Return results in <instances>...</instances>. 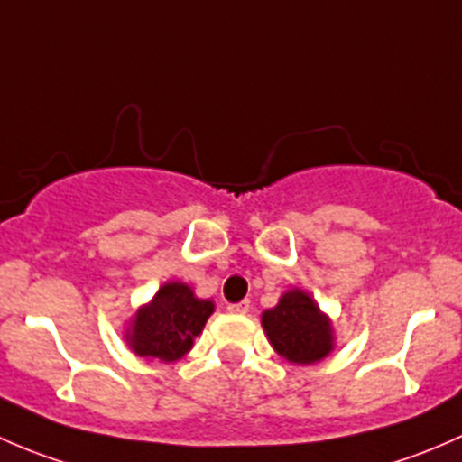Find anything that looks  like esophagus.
I'll return each instance as SVG.
<instances>
[{"instance_id":"34e87169","label":"esophagus","mask_w":462,"mask_h":462,"mask_svg":"<svg viewBox=\"0 0 462 462\" xmlns=\"http://www.w3.org/2000/svg\"><path fill=\"white\" fill-rule=\"evenodd\" d=\"M229 313H237V316H245V313H249V309H251V304H249V300H242V302H233V304H229Z\"/></svg>"}]
</instances>
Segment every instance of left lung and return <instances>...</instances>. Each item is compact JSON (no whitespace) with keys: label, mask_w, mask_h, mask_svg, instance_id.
<instances>
[{"label":"left lung","mask_w":462,"mask_h":462,"mask_svg":"<svg viewBox=\"0 0 462 462\" xmlns=\"http://www.w3.org/2000/svg\"><path fill=\"white\" fill-rule=\"evenodd\" d=\"M263 327L271 346L289 363L313 365L334 349L331 320L300 289H291L273 309H266Z\"/></svg>","instance_id":"8db88e82"}]
</instances>
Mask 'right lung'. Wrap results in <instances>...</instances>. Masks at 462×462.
Masks as SVG:
<instances>
[{"instance_id": "1", "label": "right lung", "mask_w": 462, "mask_h": 462, "mask_svg": "<svg viewBox=\"0 0 462 462\" xmlns=\"http://www.w3.org/2000/svg\"><path fill=\"white\" fill-rule=\"evenodd\" d=\"M213 309L216 304L199 300L189 284L166 282L153 300L137 309L125 337L142 358L175 363L191 351Z\"/></svg>"}]
</instances>
